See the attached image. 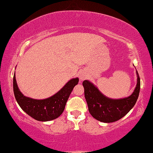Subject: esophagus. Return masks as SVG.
Here are the masks:
<instances>
[{
	"instance_id": "34e87169",
	"label": "esophagus",
	"mask_w": 153,
	"mask_h": 153,
	"mask_svg": "<svg viewBox=\"0 0 153 153\" xmlns=\"http://www.w3.org/2000/svg\"><path fill=\"white\" fill-rule=\"evenodd\" d=\"M87 78V75L83 71H81V72L79 73V79L81 81H82V80H85Z\"/></svg>"
}]
</instances>
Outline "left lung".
Here are the masks:
<instances>
[{"label": "left lung", "instance_id": "left-lung-1", "mask_svg": "<svg viewBox=\"0 0 153 153\" xmlns=\"http://www.w3.org/2000/svg\"><path fill=\"white\" fill-rule=\"evenodd\" d=\"M137 82L136 89L128 97L112 100L104 96L88 81L82 82L87 106L90 114L98 121L112 123L118 121L130 111L138 98L140 89V79L137 71Z\"/></svg>", "mask_w": 153, "mask_h": 153}]
</instances>
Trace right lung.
Segmentation results:
<instances>
[{"instance_id":"obj_1","label":"right lung","mask_w":153,"mask_h":153,"mask_svg":"<svg viewBox=\"0 0 153 153\" xmlns=\"http://www.w3.org/2000/svg\"><path fill=\"white\" fill-rule=\"evenodd\" d=\"M79 79H73L65 85L54 96L45 100H34L24 96L17 87L16 74L13 76V92L16 101L24 112L40 121L56 119L64 112L66 102Z\"/></svg>"}]
</instances>
